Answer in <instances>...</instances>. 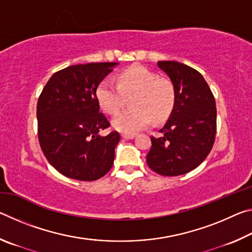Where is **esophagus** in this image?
Here are the masks:
<instances>
[{"label":"esophagus","instance_id":"1","mask_svg":"<svg viewBox=\"0 0 252 252\" xmlns=\"http://www.w3.org/2000/svg\"><path fill=\"white\" fill-rule=\"evenodd\" d=\"M121 136H122L123 139H126V140H130V139H133L134 136H135V134H133V133H122Z\"/></svg>","mask_w":252,"mask_h":252}]
</instances>
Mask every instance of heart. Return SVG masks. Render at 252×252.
Wrapping results in <instances>:
<instances>
[{"label":"heart","mask_w":252,"mask_h":252,"mask_svg":"<svg viewBox=\"0 0 252 252\" xmlns=\"http://www.w3.org/2000/svg\"><path fill=\"white\" fill-rule=\"evenodd\" d=\"M130 109L113 119V126L123 133H135L153 120L160 123L171 116L177 102L174 83L142 65H132L118 75V84L102 80L95 91L96 100L106 113L116 114L130 96Z\"/></svg>","instance_id":"b5f03b06"}]
</instances>
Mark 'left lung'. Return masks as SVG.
<instances>
[{
  "mask_svg": "<svg viewBox=\"0 0 252 252\" xmlns=\"http://www.w3.org/2000/svg\"><path fill=\"white\" fill-rule=\"evenodd\" d=\"M177 91L171 117L151 136L147 162L152 171L165 177L180 176L201 164L216 140L217 108L213 93L201 73L176 61H159Z\"/></svg>",
  "mask_w": 252,
  "mask_h": 252,
  "instance_id": "left-lung-1",
  "label": "left lung"
}]
</instances>
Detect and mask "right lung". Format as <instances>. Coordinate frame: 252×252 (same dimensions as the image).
I'll list each match as a JSON object with an SVG mask.
<instances>
[{"mask_svg": "<svg viewBox=\"0 0 252 252\" xmlns=\"http://www.w3.org/2000/svg\"><path fill=\"white\" fill-rule=\"evenodd\" d=\"M117 62L71 65L51 76L37 100V136L46 160L67 178L94 181L112 168L121 136L100 112L95 91Z\"/></svg>", "mask_w": 252, "mask_h": 252, "instance_id": "obj_1", "label": "right lung"}]
</instances>
